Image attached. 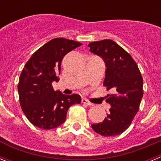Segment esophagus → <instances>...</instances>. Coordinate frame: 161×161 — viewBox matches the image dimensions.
I'll return each mask as SVG.
<instances>
[{"label": "esophagus", "instance_id": "1", "mask_svg": "<svg viewBox=\"0 0 161 161\" xmlns=\"http://www.w3.org/2000/svg\"><path fill=\"white\" fill-rule=\"evenodd\" d=\"M82 103L85 104V105H87V106H93V104L92 103V102H90L89 101H88L87 99H85V98H83V99H82Z\"/></svg>", "mask_w": 161, "mask_h": 161}]
</instances>
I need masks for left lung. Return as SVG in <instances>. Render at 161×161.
Returning <instances> with one entry per match:
<instances>
[{
  "label": "left lung",
  "instance_id": "8db88e82",
  "mask_svg": "<svg viewBox=\"0 0 161 161\" xmlns=\"http://www.w3.org/2000/svg\"><path fill=\"white\" fill-rule=\"evenodd\" d=\"M88 47L90 52L103 59L106 68L103 85L114 92L106 97L111 106L107 117L91 126L101 136H118L128 128L139 110L143 95V77L131 56L114 41L104 39Z\"/></svg>",
  "mask_w": 161,
  "mask_h": 161
}]
</instances>
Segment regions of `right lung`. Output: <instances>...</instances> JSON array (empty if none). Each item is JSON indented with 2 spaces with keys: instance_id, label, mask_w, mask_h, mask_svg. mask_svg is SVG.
Wrapping results in <instances>:
<instances>
[{
  "instance_id": "right-lung-1",
  "label": "right lung",
  "mask_w": 161,
  "mask_h": 161,
  "mask_svg": "<svg viewBox=\"0 0 161 161\" xmlns=\"http://www.w3.org/2000/svg\"><path fill=\"white\" fill-rule=\"evenodd\" d=\"M81 45L54 38L37 50L24 66L18 85L20 105L34 126L44 130L58 127L66 120L69 107L81 102L80 95H64L52 87V82L59 80L64 55Z\"/></svg>"
}]
</instances>
